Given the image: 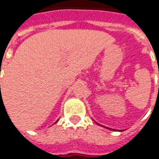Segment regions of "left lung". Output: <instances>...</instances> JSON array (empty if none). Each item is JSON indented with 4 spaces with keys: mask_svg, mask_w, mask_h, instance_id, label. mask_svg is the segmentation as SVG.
<instances>
[{
    "mask_svg": "<svg viewBox=\"0 0 159 159\" xmlns=\"http://www.w3.org/2000/svg\"><path fill=\"white\" fill-rule=\"evenodd\" d=\"M109 129H110V128H109Z\"/></svg>",
    "mask_w": 159,
    "mask_h": 159,
    "instance_id": "1",
    "label": "left lung"
}]
</instances>
